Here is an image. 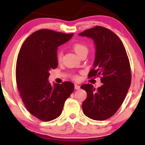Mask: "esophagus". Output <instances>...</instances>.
<instances>
[{
	"instance_id": "1",
	"label": "esophagus",
	"mask_w": 145,
	"mask_h": 145,
	"mask_svg": "<svg viewBox=\"0 0 145 145\" xmlns=\"http://www.w3.org/2000/svg\"><path fill=\"white\" fill-rule=\"evenodd\" d=\"M74 87H75V89H76V90L80 89V85H77V84H75V85H74Z\"/></svg>"
}]
</instances>
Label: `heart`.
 <instances>
[{
	"mask_svg": "<svg viewBox=\"0 0 145 145\" xmlns=\"http://www.w3.org/2000/svg\"><path fill=\"white\" fill-rule=\"evenodd\" d=\"M73 49H74V52H75L78 56H80L81 54L83 53V52H88L87 47H86L85 44L80 43V42H76V43L74 44V45H73ZM63 52H62V51H58L56 55V59L58 63H60V62L62 61V60H63ZM73 78H74V80H79V76L78 75H74L73 76Z\"/></svg>",
	"mask_w": 145,
	"mask_h": 145,
	"instance_id": "obj_1",
	"label": "heart"
}]
</instances>
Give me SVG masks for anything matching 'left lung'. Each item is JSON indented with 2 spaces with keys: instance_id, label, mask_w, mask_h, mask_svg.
<instances>
[{
  "instance_id": "8db88e82",
  "label": "left lung",
  "mask_w": 145,
  "mask_h": 145,
  "mask_svg": "<svg viewBox=\"0 0 145 145\" xmlns=\"http://www.w3.org/2000/svg\"><path fill=\"white\" fill-rule=\"evenodd\" d=\"M78 35L94 42L96 55L89 78L101 76L103 83L97 89L91 84L81 86L87 94L82 103V111L91 119L106 120L118 110L130 87L129 60L121 40L111 30L96 26Z\"/></svg>"
}]
</instances>
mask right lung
I'll list each match as a JSON object with an SVG mask.
<instances>
[{"label":"right lung","mask_w":145,"mask_h":145,"mask_svg":"<svg viewBox=\"0 0 145 145\" xmlns=\"http://www.w3.org/2000/svg\"><path fill=\"white\" fill-rule=\"evenodd\" d=\"M74 34L40 29L25 40L19 52L16 68L18 90L31 114L48 122L61 114L65 101L74 90L71 82L48 81L49 71L58 67V47L69 40Z\"/></svg>","instance_id":"1"}]
</instances>
